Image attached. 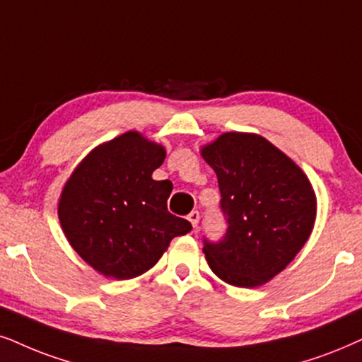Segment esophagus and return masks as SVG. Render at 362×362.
<instances>
[{
	"instance_id": "esophagus-1",
	"label": "esophagus",
	"mask_w": 362,
	"mask_h": 362,
	"mask_svg": "<svg viewBox=\"0 0 362 362\" xmlns=\"http://www.w3.org/2000/svg\"><path fill=\"white\" fill-rule=\"evenodd\" d=\"M189 221L192 226H194V228H197V226H199V221H200V214L197 212V210H194V212L189 214Z\"/></svg>"
}]
</instances>
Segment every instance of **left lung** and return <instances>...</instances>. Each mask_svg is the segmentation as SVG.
I'll return each instance as SVG.
<instances>
[{
    "mask_svg": "<svg viewBox=\"0 0 362 362\" xmlns=\"http://www.w3.org/2000/svg\"><path fill=\"white\" fill-rule=\"evenodd\" d=\"M221 189L227 234L205 240L209 267L235 287H259L289 265L313 234L317 199L294 160L257 134L226 132L200 148Z\"/></svg>",
    "mask_w": 362,
    "mask_h": 362,
    "instance_id": "left-lung-1",
    "label": "left lung"
}]
</instances>
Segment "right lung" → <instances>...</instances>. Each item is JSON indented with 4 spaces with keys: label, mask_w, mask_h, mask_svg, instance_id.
<instances>
[{
    "label": "right lung",
    "mask_w": 362,
    "mask_h": 362,
    "mask_svg": "<svg viewBox=\"0 0 362 362\" xmlns=\"http://www.w3.org/2000/svg\"><path fill=\"white\" fill-rule=\"evenodd\" d=\"M165 147L130 130L95 147L71 172L58 200L63 234L105 277L127 281L152 269L173 237L192 226L167 210L172 182L153 180Z\"/></svg>",
    "instance_id": "1"
}]
</instances>
